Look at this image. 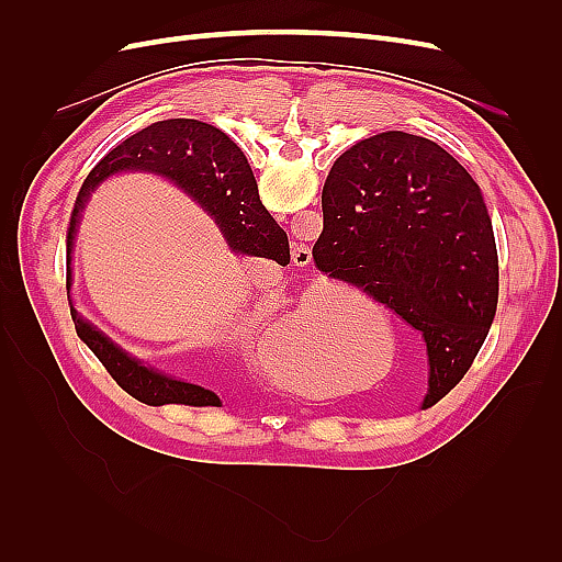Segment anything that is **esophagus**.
<instances>
[{
	"label": "esophagus",
	"instance_id": "34e87169",
	"mask_svg": "<svg viewBox=\"0 0 562 562\" xmlns=\"http://www.w3.org/2000/svg\"><path fill=\"white\" fill-rule=\"evenodd\" d=\"M293 265L295 267H310L312 265V248L304 246V244H297L293 248Z\"/></svg>",
	"mask_w": 562,
	"mask_h": 562
}]
</instances>
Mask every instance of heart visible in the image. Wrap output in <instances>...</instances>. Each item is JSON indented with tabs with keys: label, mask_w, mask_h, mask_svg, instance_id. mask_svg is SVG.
<instances>
[{
	"label": "heart",
	"mask_w": 562,
	"mask_h": 562,
	"mask_svg": "<svg viewBox=\"0 0 562 562\" xmlns=\"http://www.w3.org/2000/svg\"><path fill=\"white\" fill-rule=\"evenodd\" d=\"M349 347L342 345V328L337 321H323L321 295L302 293L274 330L269 356L281 378L295 384L321 389V361H342Z\"/></svg>",
	"instance_id": "obj_1"
}]
</instances>
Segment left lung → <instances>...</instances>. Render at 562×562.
Returning <instances> with one entry per match:
<instances>
[{"instance_id":"8db88e82","label":"left lung","mask_w":562,"mask_h":562,"mask_svg":"<svg viewBox=\"0 0 562 562\" xmlns=\"http://www.w3.org/2000/svg\"><path fill=\"white\" fill-rule=\"evenodd\" d=\"M312 255L422 333L436 405L467 375L497 314L499 260L481 187L448 151L386 131L351 145L323 187Z\"/></svg>"}]
</instances>
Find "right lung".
<instances>
[{"instance_id": "1", "label": "right lung", "mask_w": 562, "mask_h": 562, "mask_svg": "<svg viewBox=\"0 0 562 562\" xmlns=\"http://www.w3.org/2000/svg\"><path fill=\"white\" fill-rule=\"evenodd\" d=\"M131 168L155 171L182 187L201 203L203 211L215 217L217 227L223 229L234 250L260 255L281 267L291 262L288 236L262 206L258 182H255L241 147L227 133L196 122V119H166V122L151 124L112 147L81 184L70 223V244L77 215L89 192L108 176L131 171ZM72 321L81 342L95 353V359L108 368L112 380L133 398L147 405H220V396L213 389L168 378L155 368H147L110 342L91 323L79 318L77 312L72 314Z\"/></svg>"}]
</instances>
